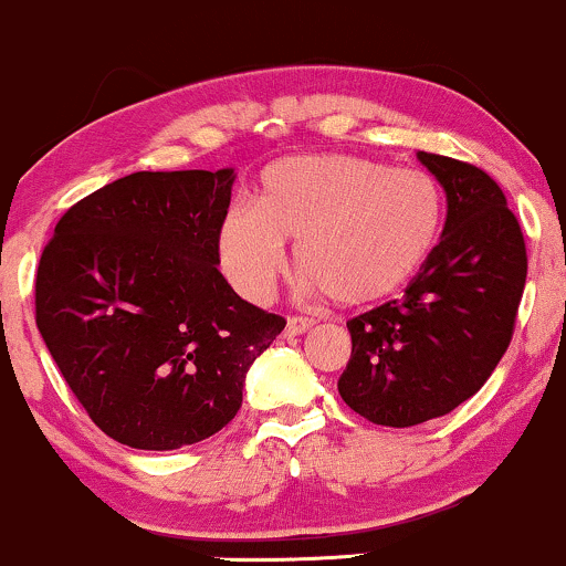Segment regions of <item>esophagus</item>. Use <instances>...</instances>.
Returning a JSON list of instances; mask_svg holds the SVG:
<instances>
[{"label": "esophagus", "mask_w": 566, "mask_h": 566, "mask_svg": "<svg viewBox=\"0 0 566 566\" xmlns=\"http://www.w3.org/2000/svg\"><path fill=\"white\" fill-rule=\"evenodd\" d=\"M311 327H314V319H308V316H290V319H287V329H284V335H287V337L303 335V333H308Z\"/></svg>", "instance_id": "obj_1"}]
</instances>
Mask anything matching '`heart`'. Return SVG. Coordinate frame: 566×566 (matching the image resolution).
I'll return each instance as SVG.
<instances>
[{"label":"heart","instance_id":"obj_1","mask_svg":"<svg viewBox=\"0 0 566 566\" xmlns=\"http://www.w3.org/2000/svg\"><path fill=\"white\" fill-rule=\"evenodd\" d=\"M444 188L426 170L354 154H311L265 167L255 207H231L218 252L229 282L265 301L295 247V269L346 308L399 295L437 252Z\"/></svg>","mask_w":566,"mask_h":566}]
</instances>
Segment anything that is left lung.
Returning a JSON list of instances; mask_svg holds the SVG:
<instances>
[{
	"label": "left lung",
	"instance_id": "obj_1",
	"mask_svg": "<svg viewBox=\"0 0 566 566\" xmlns=\"http://www.w3.org/2000/svg\"><path fill=\"white\" fill-rule=\"evenodd\" d=\"M447 191L441 242L426 269L348 322L343 401L369 423L441 418L484 386L509 350L527 282V247L503 188L469 161L420 151Z\"/></svg>",
	"mask_w": 566,
	"mask_h": 566
}]
</instances>
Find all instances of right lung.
Wrapping results in <instances>:
<instances>
[{
	"mask_svg": "<svg viewBox=\"0 0 566 566\" xmlns=\"http://www.w3.org/2000/svg\"><path fill=\"white\" fill-rule=\"evenodd\" d=\"M233 170L133 172L76 201L39 258L36 327L103 433L178 450L242 407L284 316L218 271Z\"/></svg>",
	"mask_w": 566,
	"mask_h": 566,
	"instance_id": "obj_1",
	"label": "right lung"
}]
</instances>
